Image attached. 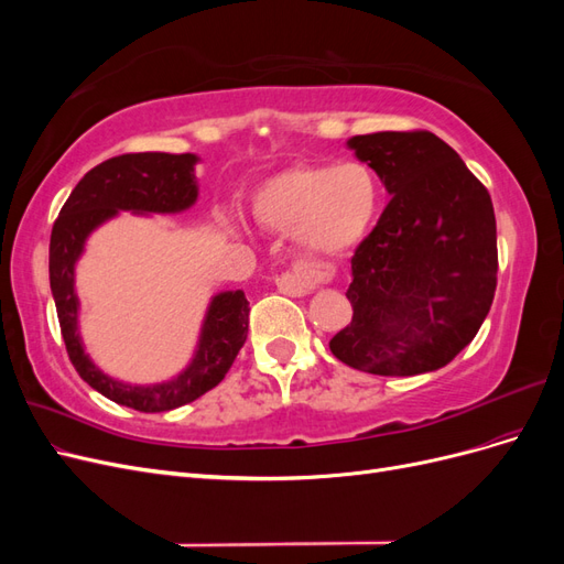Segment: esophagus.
<instances>
[{
	"mask_svg": "<svg viewBox=\"0 0 564 564\" xmlns=\"http://www.w3.org/2000/svg\"><path fill=\"white\" fill-rule=\"evenodd\" d=\"M332 278L329 268H319V265H301L292 272H282V275L275 280L278 289L286 296H305L313 292V286L319 282H327Z\"/></svg>",
	"mask_w": 564,
	"mask_h": 564,
	"instance_id": "obj_1",
	"label": "esophagus"
}]
</instances>
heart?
<instances>
[{
	"label": "heart",
	"mask_w": 564,
	"mask_h": 564,
	"mask_svg": "<svg viewBox=\"0 0 564 564\" xmlns=\"http://www.w3.org/2000/svg\"><path fill=\"white\" fill-rule=\"evenodd\" d=\"M381 204V178L365 162L294 164L256 187L251 214L263 228L292 232L308 259L324 261L360 245Z\"/></svg>",
	"instance_id": "1"
}]
</instances>
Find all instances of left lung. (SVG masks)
<instances>
[{"label": "left lung", "mask_w": 564, "mask_h": 564, "mask_svg": "<svg viewBox=\"0 0 564 564\" xmlns=\"http://www.w3.org/2000/svg\"><path fill=\"white\" fill-rule=\"evenodd\" d=\"M348 148L390 195L355 249L352 319L329 348L379 377L449 365L475 338L497 289V218L487 187L431 131L352 135Z\"/></svg>", "instance_id": "obj_1"}]
</instances>
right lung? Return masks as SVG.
Wrapping results in <instances>:
<instances>
[{"label":"right lung","instance_id":"add662e5","mask_svg":"<svg viewBox=\"0 0 564 564\" xmlns=\"http://www.w3.org/2000/svg\"><path fill=\"white\" fill-rule=\"evenodd\" d=\"M193 152H133L100 162L75 185L51 230L48 282L56 301L61 334L67 355L79 377L100 395L131 406L135 412L155 414L202 398L224 381L249 332V301L242 289L212 296L204 315L193 360L174 379L150 386L117 381L100 371L79 336V299L75 292V265L89 235L108 224L119 212L181 214L197 202L199 187Z\"/></svg>","mask_w":564,"mask_h":564}]
</instances>
